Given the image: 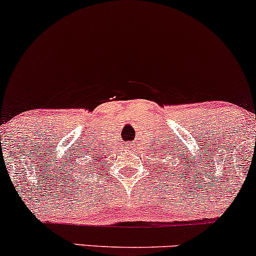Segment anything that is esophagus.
<instances>
[{
  "label": "esophagus",
  "mask_w": 256,
  "mask_h": 256,
  "mask_svg": "<svg viewBox=\"0 0 256 256\" xmlns=\"http://www.w3.org/2000/svg\"><path fill=\"white\" fill-rule=\"evenodd\" d=\"M130 146H131V144H130Z\"/></svg>",
  "instance_id": "34e87169"
}]
</instances>
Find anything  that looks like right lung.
<instances>
[{
  "label": "right lung",
  "instance_id": "right-lung-1",
  "mask_svg": "<svg viewBox=\"0 0 256 256\" xmlns=\"http://www.w3.org/2000/svg\"><path fill=\"white\" fill-rule=\"evenodd\" d=\"M95 160H96V158H95ZM86 167H88V165H86Z\"/></svg>",
  "mask_w": 256,
  "mask_h": 256
}]
</instances>
